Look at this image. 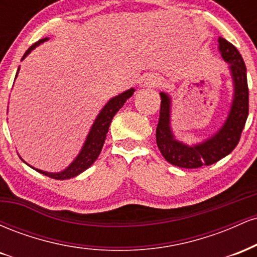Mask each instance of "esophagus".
Instances as JSON below:
<instances>
[{
	"label": "esophagus",
	"mask_w": 257,
	"mask_h": 257,
	"mask_svg": "<svg viewBox=\"0 0 257 257\" xmlns=\"http://www.w3.org/2000/svg\"><path fill=\"white\" fill-rule=\"evenodd\" d=\"M144 85L149 88H155V87H161L162 85V79L159 77H156V76H147L144 81Z\"/></svg>",
	"instance_id": "34e87169"
}]
</instances>
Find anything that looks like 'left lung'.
Listing matches in <instances>:
<instances>
[{"label": "left lung", "mask_w": 257, "mask_h": 257, "mask_svg": "<svg viewBox=\"0 0 257 257\" xmlns=\"http://www.w3.org/2000/svg\"><path fill=\"white\" fill-rule=\"evenodd\" d=\"M221 59L228 64L232 81V100L220 128L196 143L187 144L175 137L172 126V96L161 91V112L156 141L162 156L173 166L194 169L216 163L229 155L239 143L240 134L249 113V89L246 67L238 49L223 37L217 38Z\"/></svg>", "instance_id": "8db88e82"}]
</instances>
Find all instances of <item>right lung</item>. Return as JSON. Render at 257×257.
<instances>
[{
  "label": "right lung",
  "mask_w": 257,
  "mask_h": 257,
  "mask_svg": "<svg viewBox=\"0 0 257 257\" xmlns=\"http://www.w3.org/2000/svg\"><path fill=\"white\" fill-rule=\"evenodd\" d=\"M49 38L46 37V38H42V40H40L35 44H32L30 48L25 52V54L23 55L22 61L24 60V59L28 57V55L30 54V53L34 51L35 48H36V47L40 46L41 43L47 42ZM19 70H20V66L18 67L16 78L14 79H17L18 73H19ZM134 91H135L134 88H131V89L123 91V93L118 94V95L113 96V98H111L107 102H106L104 107L100 110L98 116H96L95 119H94L93 124H91L90 129H89V133H88L87 138H85L83 145H82L81 150H79L78 155L76 156L75 159H73L71 163L65 168V169L61 170V172H57V173L44 172V170L36 169V168L31 167L30 164L26 163L23 158H22V161L24 162V163L28 164L29 167L32 168V169L36 170V172L43 174V175H46V176H49V178H52V179L66 180V179H71V178H75V176L79 175V174L83 173L84 170H87L88 168H89L91 164L96 161V158L99 157L102 146H104L106 134H107V132H108V126H110V124H111L112 118H113L114 114L119 111V108L124 105V102L126 101V100L131 98L133 94H134Z\"/></svg>",
  "instance_id": "obj_1"
}]
</instances>
